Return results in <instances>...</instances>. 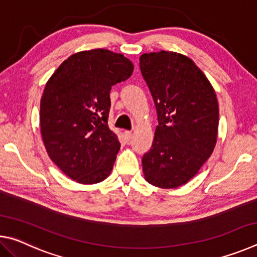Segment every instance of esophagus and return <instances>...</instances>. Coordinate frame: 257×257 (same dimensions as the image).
<instances>
[{
  "label": "esophagus",
  "instance_id": "1",
  "mask_svg": "<svg viewBox=\"0 0 257 257\" xmlns=\"http://www.w3.org/2000/svg\"><path fill=\"white\" fill-rule=\"evenodd\" d=\"M123 136L125 138V141H130V139H132V137H133V133L129 132V130H125V132L123 133Z\"/></svg>",
  "mask_w": 257,
  "mask_h": 257
}]
</instances>
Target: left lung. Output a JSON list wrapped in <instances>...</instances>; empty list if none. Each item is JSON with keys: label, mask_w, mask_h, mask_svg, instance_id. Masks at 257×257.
Listing matches in <instances>:
<instances>
[{"label": "left lung", "mask_w": 257, "mask_h": 257, "mask_svg": "<svg viewBox=\"0 0 257 257\" xmlns=\"http://www.w3.org/2000/svg\"><path fill=\"white\" fill-rule=\"evenodd\" d=\"M139 66L159 120L152 149L142 160L144 178L159 188H177L197 175L215 147V90L194 61L177 52L142 54Z\"/></svg>", "instance_id": "left-lung-1"}]
</instances>
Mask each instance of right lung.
Segmentation results:
<instances>
[{
  "mask_svg": "<svg viewBox=\"0 0 257 257\" xmlns=\"http://www.w3.org/2000/svg\"><path fill=\"white\" fill-rule=\"evenodd\" d=\"M134 64L110 50L81 51L64 60L47 80L40 123L50 159L84 185L110 176L120 150L108 128L111 87L132 76Z\"/></svg>",
  "mask_w": 257,
  "mask_h": 257,
  "instance_id": "right-lung-1",
  "label": "right lung"
}]
</instances>
